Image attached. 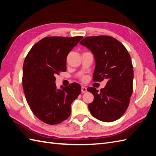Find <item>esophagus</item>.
<instances>
[{
    "mask_svg": "<svg viewBox=\"0 0 156 156\" xmlns=\"http://www.w3.org/2000/svg\"><path fill=\"white\" fill-rule=\"evenodd\" d=\"M81 91L82 93H85L87 91V87L85 86H82V88H81Z\"/></svg>",
    "mask_w": 156,
    "mask_h": 156,
    "instance_id": "34e87169",
    "label": "esophagus"
}]
</instances>
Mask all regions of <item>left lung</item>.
Returning a JSON list of instances; mask_svg holds the SVG:
<instances>
[{
  "mask_svg": "<svg viewBox=\"0 0 156 156\" xmlns=\"http://www.w3.org/2000/svg\"><path fill=\"white\" fill-rule=\"evenodd\" d=\"M80 43L94 55V80L108 79L100 91L94 87L87 89L94 96L88 105L90 113L101 121H116L127 109L133 94L134 72L130 56L121 42L106 35L87 37Z\"/></svg>",
  "mask_w": 156,
  "mask_h": 156,
  "instance_id": "8db88e82",
  "label": "left lung"
}]
</instances>
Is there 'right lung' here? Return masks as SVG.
Here are the masks:
<instances>
[{
	"label": "right lung",
	"instance_id": "obj_1",
	"mask_svg": "<svg viewBox=\"0 0 156 156\" xmlns=\"http://www.w3.org/2000/svg\"><path fill=\"white\" fill-rule=\"evenodd\" d=\"M83 38L47 37L32 47L23 66L22 85L26 101L35 116L49 125H57L69 117L71 103L81 92L73 83L57 89L55 75L66 70L69 52Z\"/></svg>",
	"mask_w": 156,
	"mask_h": 156
}]
</instances>
